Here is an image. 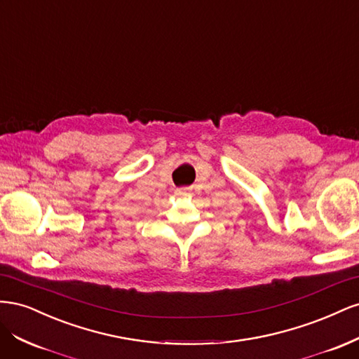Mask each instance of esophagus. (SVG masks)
I'll return each mask as SVG.
<instances>
[{
    "label": "esophagus",
    "mask_w": 359,
    "mask_h": 359,
    "mask_svg": "<svg viewBox=\"0 0 359 359\" xmlns=\"http://www.w3.org/2000/svg\"><path fill=\"white\" fill-rule=\"evenodd\" d=\"M175 194H177L178 198H184V196H187V194H189V190L187 189H178L175 191Z\"/></svg>",
    "instance_id": "esophagus-1"
}]
</instances>
